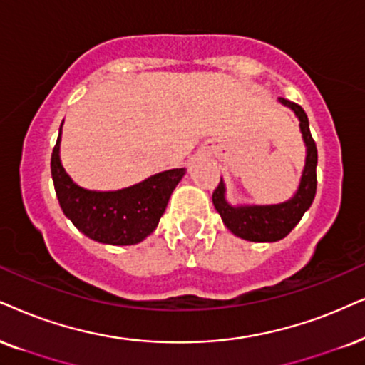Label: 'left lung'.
<instances>
[{"instance_id": "left-lung-1", "label": "left lung", "mask_w": 365, "mask_h": 365, "mask_svg": "<svg viewBox=\"0 0 365 365\" xmlns=\"http://www.w3.org/2000/svg\"><path fill=\"white\" fill-rule=\"evenodd\" d=\"M281 103L294 110L299 119V129L307 143V163L303 170L299 188L292 200L279 205H256V207H232L224 198L222 180L212 193L215 210L222 217L224 224L236 236L255 242L279 241L292 232L305 212L310 209L317 193V145L312 138L308 118L303 108L292 101L279 98Z\"/></svg>"}]
</instances>
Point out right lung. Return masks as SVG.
I'll list each match as a JSON object with an SVG mask.
<instances>
[{"mask_svg": "<svg viewBox=\"0 0 365 365\" xmlns=\"http://www.w3.org/2000/svg\"><path fill=\"white\" fill-rule=\"evenodd\" d=\"M58 148L60 133L50 168L63 214L87 237L113 246H129L150 236L167 209L170 195L185 173L183 168H173L123 190H87L68 177L60 163Z\"/></svg>", "mask_w": 365, "mask_h": 365, "instance_id": "1", "label": "right lung"}]
</instances>
